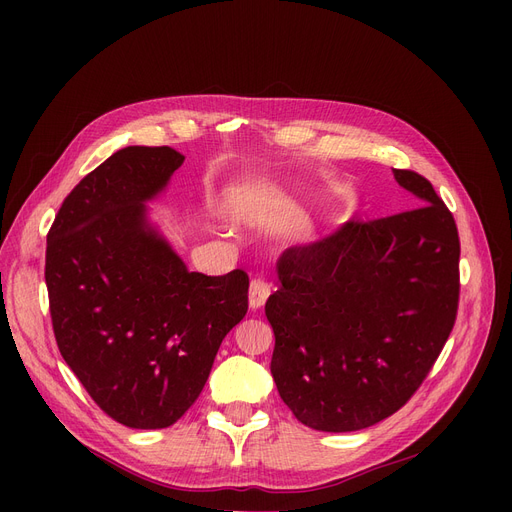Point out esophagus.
<instances>
[{"mask_svg": "<svg viewBox=\"0 0 512 512\" xmlns=\"http://www.w3.org/2000/svg\"><path fill=\"white\" fill-rule=\"evenodd\" d=\"M267 297H270V286H267V282L255 278L249 286V307L251 311H257L265 305Z\"/></svg>", "mask_w": 512, "mask_h": 512, "instance_id": "34e87169", "label": "esophagus"}]
</instances>
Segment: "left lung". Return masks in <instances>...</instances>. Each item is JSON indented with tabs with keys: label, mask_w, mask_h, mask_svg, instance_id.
Masks as SVG:
<instances>
[{
	"label": "left lung",
	"mask_w": 512,
	"mask_h": 512,
	"mask_svg": "<svg viewBox=\"0 0 512 512\" xmlns=\"http://www.w3.org/2000/svg\"><path fill=\"white\" fill-rule=\"evenodd\" d=\"M392 172L417 207L286 249L265 303L278 392L319 432H357L405 407L459 309L452 213L427 178Z\"/></svg>",
	"instance_id": "1"
}]
</instances>
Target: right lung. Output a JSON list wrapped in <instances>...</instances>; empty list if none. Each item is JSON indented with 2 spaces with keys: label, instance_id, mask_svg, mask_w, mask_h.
<instances>
[{
  "label": "right lung",
  "instance_id": "add662e5",
  "mask_svg": "<svg viewBox=\"0 0 512 512\" xmlns=\"http://www.w3.org/2000/svg\"><path fill=\"white\" fill-rule=\"evenodd\" d=\"M182 161L172 147L116 151L72 188L47 234L60 353L97 407L134 429L170 427L193 407L249 309L245 272H188L149 224L145 203Z\"/></svg>",
  "mask_w": 512,
  "mask_h": 512
}]
</instances>
